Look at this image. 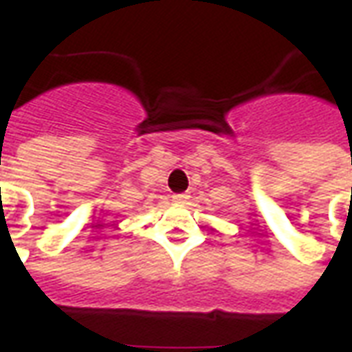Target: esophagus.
<instances>
[{
    "mask_svg": "<svg viewBox=\"0 0 352 352\" xmlns=\"http://www.w3.org/2000/svg\"><path fill=\"white\" fill-rule=\"evenodd\" d=\"M171 198H173V201H175V204H184V201L188 199V196H186V194H173Z\"/></svg>",
    "mask_w": 352,
    "mask_h": 352,
    "instance_id": "esophagus-1",
    "label": "esophagus"
}]
</instances>
